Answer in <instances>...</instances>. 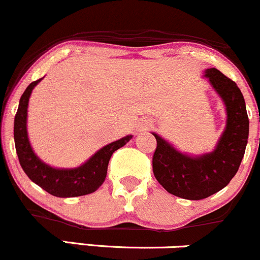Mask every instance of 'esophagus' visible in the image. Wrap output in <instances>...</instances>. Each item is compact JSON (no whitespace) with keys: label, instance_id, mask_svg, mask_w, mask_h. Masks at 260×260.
<instances>
[{"label":"esophagus","instance_id":"esophagus-1","mask_svg":"<svg viewBox=\"0 0 260 260\" xmlns=\"http://www.w3.org/2000/svg\"><path fill=\"white\" fill-rule=\"evenodd\" d=\"M150 127H152V123H150V122H142V123L138 124V127H137V129H138L139 132H142V131L149 129Z\"/></svg>","mask_w":260,"mask_h":260}]
</instances>
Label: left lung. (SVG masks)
I'll use <instances>...</instances> for the list:
<instances>
[{"label":"left lung","mask_w":260,"mask_h":260,"mask_svg":"<svg viewBox=\"0 0 260 260\" xmlns=\"http://www.w3.org/2000/svg\"><path fill=\"white\" fill-rule=\"evenodd\" d=\"M205 73L227 108L226 129L216 149L192 158L153 133L156 139L154 176L168 192L186 200L206 199L230 184L238 172L249 135L246 102L236 82L215 68Z\"/></svg>","instance_id":"1"}]
</instances>
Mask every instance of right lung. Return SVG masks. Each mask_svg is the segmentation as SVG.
<instances>
[{
  "instance_id": "right-lung-1",
  "label": "right lung",
  "mask_w": 260,
  "mask_h": 260,
  "mask_svg": "<svg viewBox=\"0 0 260 260\" xmlns=\"http://www.w3.org/2000/svg\"><path fill=\"white\" fill-rule=\"evenodd\" d=\"M42 79L36 80L25 88L19 100L14 116V144L19 164L28 178L43 190L56 198H75L93 192L106 179L108 161L112 154L129 142L132 136L107 144L81 167L75 169H55L39 160L30 147L27 136V107L32 90Z\"/></svg>"
}]
</instances>
